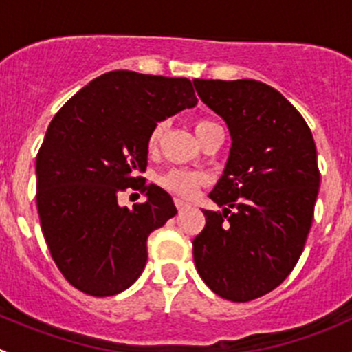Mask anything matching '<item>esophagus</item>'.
<instances>
[{
  "label": "esophagus",
  "instance_id": "obj_1",
  "mask_svg": "<svg viewBox=\"0 0 352 352\" xmlns=\"http://www.w3.org/2000/svg\"><path fill=\"white\" fill-rule=\"evenodd\" d=\"M175 206H177V209H179V211H184V209H187V208H190V204L189 202H186L184 201V199H180V197H175Z\"/></svg>",
  "mask_w": 352,
  "mask_h": 352
}]
</instances>
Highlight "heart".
I'll return each mask as SVG.
<instances>
[{"label": "heart", "mask_w": 352, "mask_h": 352, "mask_svg": "<svg viewBox=\"0 0 352 352\" xmlns=\"http://www.w3.org/2000/svg\"><path fill=\"white\" fill-rule=\"evenodd\" d=\"M219 127L218 124L212 122L209 119H199L194 122V131H196L199 141L206 136L208 133H211L212 129ZM163 133H165V122L160 120L156 122L153 127H151L150 134H148V141H146V146L150 151H155L158 148L160 141H162ZM208 177L204 175L202 172H196V170H184V168H175V170H170L166 172L165 175L160 179L162 186L165 187L166 190L170 192H175L179 196L184 197H190L196 194V190L201 186H204Z\"/></svg>", "instance_id": "heart-1"}]
</instances>
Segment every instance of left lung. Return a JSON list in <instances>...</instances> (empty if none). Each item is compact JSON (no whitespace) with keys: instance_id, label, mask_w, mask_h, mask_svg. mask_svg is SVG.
I'll list each match as a JSON object with an SVG mask.
<instances>
[{"instance_id":"1","label":"left lung","mask_w":352,"mask_h":352,"mask_svg":"<svg viewBox=\"0 0 352 352\" xmlns=\"http://www.w3.org/2000/svg\"><path fill=\"white\" fill-rule=\"evenodd\" d=\"M228 124L232 150L192 242L196 269L218 296L245 303L289 276L303 252L320 187L314 136L276 88L257 80H194Z\"/></svg>"}]
</instances>
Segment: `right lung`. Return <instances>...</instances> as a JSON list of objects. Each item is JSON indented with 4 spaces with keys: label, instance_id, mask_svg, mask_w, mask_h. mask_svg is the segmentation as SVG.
I'll list each match as a JSON object with an SVG mask.
<instances>
[{
    "label": "right lung",
    "instance_id": "obj_1",
    "mask_svg": "<svg viewBox=\"0 0 352 352\" xmlns=\"http://www.w3.org/2000/svg\"><path fill=\"white\" fill-rule=\"evenodd\" d=\"M197 104L192 81L110 71L69 98L37 153V211L45 243L66 281L90 296L127 289L148 261V236L177 214L162 187L148 186V134ZM148 199L129 210L120 192Z\"/></svg>",
    "mask_w": 352,
    "mask_h": 352
}]
</instances>
